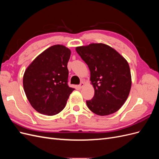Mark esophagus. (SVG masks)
<instances>
[{
  "label": "esophagus",
  "mask_w": 159,
  "mask_h": 159,
  "mask_svg": "<svg viewBox=\"0 0 159 159\" xmlns=\"http://www.w3.org/2000/svg\"><path fill=\"white\" fill-rule=\"evenodd\" d=\"M84 85H85V84H84V82H83V81H82V82H81L80 84L78 85V87H79L80 89H81L82 88H84Z\"/></svg>",
  "instance_id": "esophagus-1"
}]
</instances>
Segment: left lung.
I'll return each instance as SVG.
<instances>
[{"mask_svg": "<svg viewBox=\"0 0 159 159\" xmlns=\"http://www.w3.org/2000/svg\"><path fill=\"white\" fill-rule=\"evenodd\" d=\"M75 50L89 67L95 91L93 98L86 101L88 108L101 116L117 111L126 102L131 88L127 61L113 48L102 43L78 46Z\"/></svg>", "mask_w": 159, "mask_h": 159, "instance_id": "8db88e82", "label": "left lung"}]
</instances>
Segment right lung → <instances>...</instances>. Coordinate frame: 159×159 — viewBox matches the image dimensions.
Returning a JSON list of instances; mask_svg holds the SVG:
<instances>
[{
    "mask_svg": "<svg viewBox=\"0 0 159 159\" xmlns=\"http://www.w3.org/2000/svg\"><path fill=\"white\" fill-rule=\"evenodd\" d=\"M71 51L63 45H54L34 60L23 76L26 98L36 111L48 116L61 112L75 89L69 87L67 64Z\"/></svg>",
    "mask_w": 159,
    "mask_h": 159,
    "instance_id": "obj_1",
    "label": "right lung"
}]
</instances>
